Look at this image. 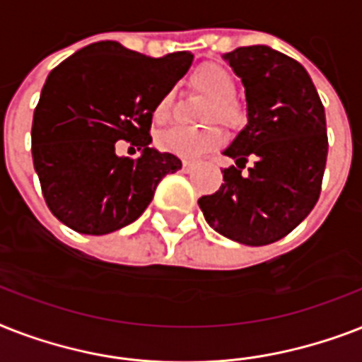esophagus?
Here are the masks:
<instances>
[{
    "label": "esophagus",
    "instance_id": "34e87169",
    "mask_svg": "<svg viewBox=\"0 0 362 362\" xmlns=\"http://www.w3.org/2000/svg\"><path fill=\"white\" fill-rule=\"evenodd\" d=\"M195 167H197V163L192 161V159H184V161H182V170H184V173H193Z\"/></svg>",
    "mask_w": 362,
    "mask_h": 362
}]
</instances>
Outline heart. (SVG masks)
Returning a JSON list of instances; mask_svg holds the SVG:
<instances>
[{"instance_id":"1","label":"heart","mask_w":362,"mask_h":362,"mask_svg":"<svg viewBox=\"0 0 362 362\" xmlns=\"http://www.w3.org/2000/svg\"><path fill=\"white\" fill-rule=\"evenodd\" d=\"M192 84L199 92L210 95V103L206 105V110H204L206 120L220 122L229 129L242 125L246 112L235 99L237 84L226 67H221L220 64L199 65L192 73ZM170 105H173V93L167 92L153 105V122L163 124L170 115ZM221 142H223V133L220 127H214V125L203 127V129L170 127L158 135V146L161 150L182 156V158H199L210 150H216Z\"/></svg>"}]
</instances>
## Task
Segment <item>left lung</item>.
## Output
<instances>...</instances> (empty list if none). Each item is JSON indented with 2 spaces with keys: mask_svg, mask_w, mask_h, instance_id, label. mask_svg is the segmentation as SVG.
Returning <instances> with one entry per match:
<instances>
[{
  "mask_svg": "<svg viewBox=\"0 0 362 362\" xmlns=\"http://www.w3.org/2000/svg\"><path fill=\"white\" fill-rule=\"evenodd\" d=\"M223 59L246 90L247 124L223 152L237 165L221 170L220 189L199 206L220 235L264 246L289 235L320 199L325 109L303 65L274 48L240 47ZM247 160L252 165L242 173Z\"/></svg>",
  "mask_w": 362,
  "mask_h": 362,
  "instance_id": "1",
  "label": "left lung"
}]
</instances>
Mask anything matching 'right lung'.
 <instances>
[{"label": "right lung", "instance_id": "1", "mask_svg": "<svg viewBox=\"0 0 362 362\" xmlns=\"http://www.w3.org/2000/svg\"><path fill=\"white\" fill-rule=\"evenodd\" d=\"M193 54L150 58L116 41L92 42L54 67L31 125V156L42 197L73 231L107 235L146 210L175 153L150 148L152 109L186 75ZM127 140L136 160L115 153Z\"/></svg>", "mask_w": 362, "mask_h": 362}]
</instances>
